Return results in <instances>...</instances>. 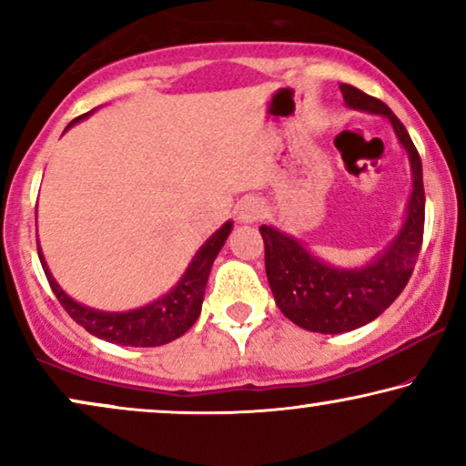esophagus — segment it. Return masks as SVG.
I'll return each instance as SVG.
<instances>
[{"label": "esophagus", "instance_id": "obj_1", "mask_svg": "<svg viewBox=\"0 0 466 466\" xmlns=\"http://www.w3.org/2000/svg\"><path fill=\"white\" fill-rule=\"evenodd\" d=\"M263 216V206L257 201H248L239 208V220L241 222H257Z\"/></svg>", "mask_w": 466, "mask_h": 466}]
</instances>
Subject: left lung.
<instances>
[{
  "label": "left lung",
  "instance_id": "8db88e82",
  "mask_svg": "<svg viewBox=\"0 0 466 466\" xmlns=\"http://www.w3.org/2000/svg\"><path fill=\"white\" fill-rule=\"evenodd\" d=\"M341 93L354 110L384 114L390 120L410 155L413 190L397 239L362 269H337L311 257L297 239L273 227H260L267 279L279 311L297 327L324 335L359 329L390 308L410 282L424 235L422 161L410 133L384 101L350 85H341Z\"/></svg>",
  "mask_w": 466,
  "mask_h": 466
}]
</instances>
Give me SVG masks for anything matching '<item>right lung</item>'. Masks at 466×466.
Instances as JSON below:
<instances>
[{
  "mask_svg": "<svg viewBox=\"0 0 466 466\" xmlns=\"http://www.w3.org/2000/svg\"><path fill=\"white\" fill-rule=\"evenodd\" d=\"M85 116L86 114L74 118L72 123L67 125V129ZM231 227L233 222H225V225L201 246V250L195 254L193 263L188 265L184 278L177 282V286L169 292V295L157 299L155 303L146 305V308L125 311V314H107V311H97L76 303L72 297H67L66 292L61 290V286L55 282V278L50 276L40 248H37V254H40L42 269L46 273V279L50 289L55 292V297L59 299L63 309H66L80 327H85L88 333L99 337V339L118 343V346L155 348L177 339V337L187 333V330L197 322V318L201 314L203 292H206L209 269H212V263L214 258L218 257L220 248L225 246L228 233H231Z\"/></svg>",
  "mask_w": 466,
  "mask_h": 466,
  "instance_id": "obj_1",
  "label": "right lung"
}]
</instances>
